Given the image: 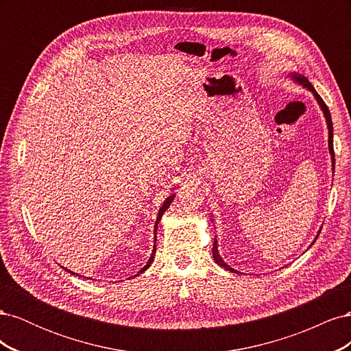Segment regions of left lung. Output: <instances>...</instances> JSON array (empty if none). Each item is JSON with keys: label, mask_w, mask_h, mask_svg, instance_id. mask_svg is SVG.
<instances>
[{"label": "left lung", "mask_w": 351, "mask_h": 351, "mask_svg": "<svg viewBox=\"0 0 351 351\" xmlns=\"http://www.w3.org/2000/svg\"><path fill=\"white\" fill-rule=\"evenodd\" d=\"M291 77L297 82V83H300L302 86H304V88H307L309 90H312L313 92V95H315V98L317 99V104L321 105V108H322V111H324V115H325V120H326V124H328V133H329V137H328V146H329V154H331V156H332V169H334V167H335V155H334V145H332V120H331V114H329V110H328V107H326V104L324 102V99L319 97V95H317V92L315 90V88L312 86V83L307 80L304 76H302V74H291ZM321 232V231H319ZM316 239H317V236H316ZM315 239V240H316ZM212 256H214V261L219 265V267H222V268H226V269H228V271H231V272H237L236 269H232L231 267H228V265L222 261V258L219 256V252H218V244H217V240L214 241V247H212Z\"/></svg>", "instance_id": "left-lung-1"}]
</instances>
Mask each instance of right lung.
I'll return each instance as SVG.
<instances>
[{
  "label": "right lung",
  "instance_id": "1",
  "mask_svg": "<svg viewBox=\"0 0 351 351\" xmlns=\"http://www.w3.org/2000/svg\"><path fill=\"white\" fill-rule=\"evenodd\" d=\"M173 199H174V195L173 196H169V197H167L165 199V202L162 204V206H161V209H159V212H158V218H156V222H155V234H156V227H158V222H159V219H161V217L164 215V212L168 209V206H169V204H171L173 202ZM155 243H156V236H155ZM155 252H156V244L154 246V250H152V254H151V258H149V261H147V263L145 265V267L141 269V272L139 274H142L143 271H146L147 268L151 267V263H152V261H154V256H155ZM69 271V269H67ZM70 274H73V275H77V274H74V272H71V271H69ZM137 274V275H139Z\"/></svg>",
  "mask_w": 351,
  "mask_h": 351
}]
</instances>
